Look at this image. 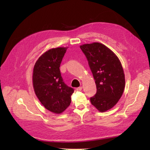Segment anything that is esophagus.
<instances>
[{
  "label": "esophagus",
  "mask_w": 150,
  "mask_h": 150,
  "mask_svg": "<svg viewBox=\"0 0 150 150\" xmlns=\"http://www.w3.org/2000/svg\"><path fill=\"white\" fill-rule=\"evenodd\" d=\"M82 87H79V88H76V90L77 91H82Z\"/></svg>",
  "instance_id": "34e87169"
}]
</instances>
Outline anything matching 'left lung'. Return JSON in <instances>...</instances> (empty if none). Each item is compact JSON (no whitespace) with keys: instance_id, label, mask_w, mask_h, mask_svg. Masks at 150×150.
I'll return each instance as SVG.
<instances>
[{"instance_id":"8db88e82","label":"left lung","mask_w":150,"mask_h":150,"mask_svg":"<svg viewBox=\"0 0 150 150\" xmlns=\"http://www.w3.org/2000/svg\"><path fill=\"white\" fill-rule=\"evenodd\" d=\"M88 60L97 86V93L90 98L100 112L111 109L119 100L125 87V75L119 59L112 50L99 42L80 46Z\"/></svg>"}]
</instances>
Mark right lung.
Masks as SVG:
<instances>
[{
  "instance_id": "1",
  "label": "right lung",
  "mask_w": 150,
  "mask_h": 150,
  "mask_svg": "<svg viewBox=\"0 0 150 150\" xmlns=\"http://www.w3.org/2000/svg\"><path fill=\"white\" fill-rule=\"evenodd\" d=\"M67 49L58 47L47 50L38 59L33 71L35 93L46 109L56 114L69 106L74 92L63 82L59 69Z\"/></svg>"
}]
</instances>
